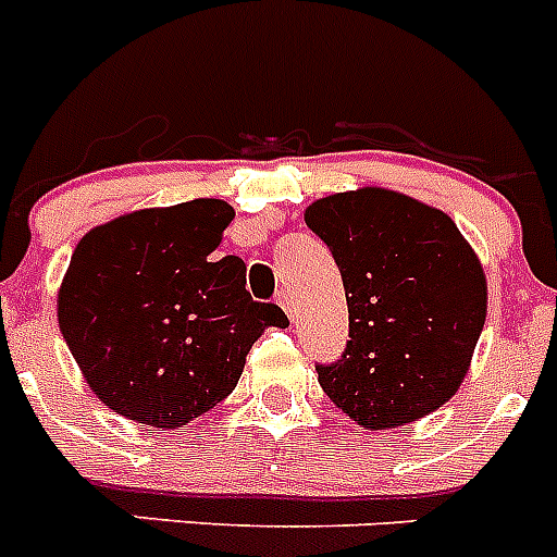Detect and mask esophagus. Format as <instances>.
Listing matches in <instances>:
<instances>
[{
  "label": "esophagus",
  "mask_w": 557,
  "mask_h": 557,
  "mask_svg": "<svg viewBox=\"0 0 557 557\" xmlns=\"http://www.w3.org/2000/svg\"><path fill=\"white\" fill-rule=\"evenodd\" d=\"M275 301H278V307L287 312V318H295V298H293V293H289V289H282V293L275 295Z\"/></svg>",
  "instance_id": "1"
}]
</instances>
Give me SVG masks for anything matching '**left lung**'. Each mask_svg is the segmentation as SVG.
Listing matches in <instances>:
<instances>
[{
    "label": "left lung",
    "instance_id": "obj_1",
    "mask_svg": "<svg viewBox=\"0 0 557 557\" xmlns=\"http://www.w3.org/2000/svg\"><path fill=\"white\" fill-rule=\"evenodd\" d=\"M304 220L332 250L348 301L346 351L314 366L326 396L368 430L435 412L485 323L474 250L444 211L371 186L318 200Z\"/></svg>",
    "mask_w": 557,
    "mask_h": 557
}]
</instances>
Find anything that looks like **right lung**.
Segmentation results:
<instances>
[{
    "mask_svg": "<svg viewBox=\"0 0 557 557\" xmlns=\"http://www.w3.org/2000/svg\"><path fill=\"white\" fill-rule=\"evenodd\" d=\"M231 220L223 200H191L111 220L75 248L58 323L113 412L189 424L234 391L264 326H287L275 304L250 298L239 256H214Z\"/></svg>",
    "mask_w": 557,
    "mask_h": 557,
    "instance_id": "right-lung-1",
    "label": "right lung"
}]
</instances>
